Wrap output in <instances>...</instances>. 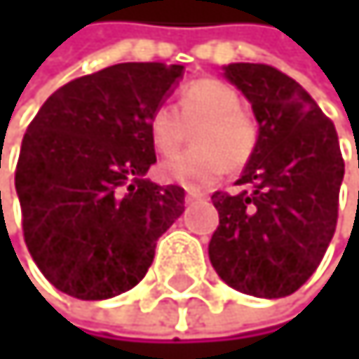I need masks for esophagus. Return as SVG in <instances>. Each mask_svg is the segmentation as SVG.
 Returning a JSON list of instances; mask_svg holds the SVG:
<instances>
[{
    "label": "esophagus",
    "mask_w": 359,
    "mask_h": 359,
    "mask_svg": "<svg viewBox=\"0 0 359 359\" xmlns=\"http://www.w3.org/2000/svg\"><path fill=\"white\" fill-rule=\"evenodd\" d=\"M202 196H204L202 191H194V189H189V191L185 194V200H187V202H194V200H198V198H202Z\"/></svg>",
    "instance_id": "esophagus-1"
}]
</instances>
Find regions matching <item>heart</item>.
I'll return each instance as SVG.
<instances>
[{"instance_id":"1","label":"heart","mask_w":359,"mask_h":359,"mask_svg":"<svg viewBox=\"0 0 359 359\" xmlns=\"http://www.w3.org/2000/svg\"><path fill=\"white\" fill-rule=\"evenodd\" d=\"M178 111L159 103L148 116V135L161 155H174L196 129V148L159 165L168 183L189 189L209 187L224 176L226 168H243L258 142L256 122L239 107V96L217 79H198L183 88Z\"/></svg>"}]
</instances>
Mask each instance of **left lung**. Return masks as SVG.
Here are the masks:
<instances>
[{"label":"left lung","mask_w":359,"mask_h":359,"mask_svg":"<svg viewBox=\"0 0 359 359\" xmlns=\"http://www.w3.org/2000/svg\"><path fill=\"white\" fill-rule=\"evenodd\" d=\"M252 103L258 142L234 185L211 196L219 226L209 243L217 276L254 297H286L316 271L334 237L344 159L334 122L269 64L224 73Z\"/></svg>","instance_id":"8db88e82"}]
</instances>
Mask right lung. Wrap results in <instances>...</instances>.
I'll return each instance as SVG.
<instances>
[{
    "label": "right lung",
    "mask_w": 359,
    "mask_h": 359,
    "mask_svg": "<svg viewBox=\"0 0 359 359\" xmlns=\"http://www.w3.org/2000/svg\"><path fill=\"white\" fill-rule=\"evenodd\" d=\"M181 75L178 64H114L55 90L29 122L15 170L23 239L57 291H129L185 211L183 187L144 178L157 161L148 116Z\"/></svg>",
    "instance_id": "1"
}]
</instances>
